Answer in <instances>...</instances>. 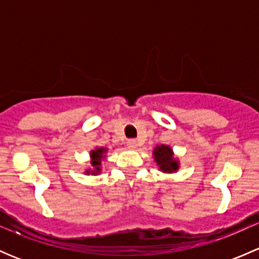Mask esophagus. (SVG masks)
Instances as JSON below:
<instances>
[{"label": "esophagus", "mask_w": 259, "mask_h": 259, "mask_svg": "<svg viewBox=\"0 0 259 259\" xmlns=\"http://www.w3.org/2000/svg\"><path fill=\"white\" fill-rule=\"evenodd\" d=\"M126 146H127V148L130 149V150H135V149L138 148V143H137V140H134V139L127 140Z\"/></svg>", "instance_id": "esophagus-1"}]
</instances>
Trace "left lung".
<instances>
[{"label": "left lung", "mask_w": 259, "mask_h": 259, "mask_svg": "<svg viewBox=\"0 0 259 259\" xmlns=\"http://www.w3.org/2000/svg\"><path fill=\"white\" fill-rule=\"evenodd\" d=\"M154 161L159 170L166 174H173L179 170V159L174 156L173 149L169 145H156L153 150Z\"/></svg>", "instance_id": "left-lung-1"}]
</instances>
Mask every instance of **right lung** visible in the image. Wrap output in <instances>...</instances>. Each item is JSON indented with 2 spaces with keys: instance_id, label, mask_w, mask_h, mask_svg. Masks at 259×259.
I'll use <instances>...</instances> for the list:
<instances>
[{
  "instance_id": "obj_1",
  "label": "right lung",
  "mask_w": 259,
  "mask_h": 259,
  "mask_svg": "<svg viewBox=\"0 0 259 259\" xmlns=\"http://www.w3.org/2000/svg\"><path fill=\"white\" fill-rule=\"evenodd\" d=\"M106 154H108V149L103 148H95L94 150L90 151V164L91 168H88L85 170V174H91V176H98L101 171V163L104 159H106Z\"/></svg>"
}]
</instances>
